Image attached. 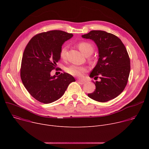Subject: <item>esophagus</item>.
Masks as SVG:
<instances>
[{
  "label": "esophagus",
  "mask_w": 149,
  "mask_h": 149,
  "mask_svg": "<svg viewBox=\"0 0 149 149\" xmlns=\"http://www.w3.org/2000/svg\"><path fill=\"white\" fill-rule=\"evenodd\" d=\"M77 81L78 83H79V84H84L85 83V81H84L81 80V79H78Z\"/></svg>",
  "instance_id": "34e87169"
}]
</instances>
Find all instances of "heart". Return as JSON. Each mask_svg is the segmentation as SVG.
I'll list each match as a JSON object with an SVG mask.
<instances>
[{
  "mask_svg": "<svg viewBox=\"0 0 149 149\" xmlns=\"http://www.w3.org/2000/svg\"><path fill=\"white\" fill-rule=\"evenodd\" d=\"M78 47L81 52L86 56H90L94 51V45L89 42L82 41L80 42L78 44ZM67 52V46L64 45L62 47L60 51V56L62 59H65ZM86 68L84 67H80L76 65H71L66 68V72L75 77H81L84 72L86 71Z\"/></svg>",
  "mask_w": 149,
  "mask_h": 149,
  "instance_id": "heart-1",
  "label": "heart"
}]
</instances>
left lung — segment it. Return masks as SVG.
<instances>
[{"label":"left lung","instance_id":"1","mask_svg":"<svg viewBox=\"0 0 149 149\" xmlns=\"http://www.w3.org/2000/svg\"><path fill=\"white\" fill-rule=\"evenodd\" d=\"M82 37L93 40L99 52L90 77L100 81L94 82L95 90L88 96L102 102L115 98L124 90L130 71V60L124 45L116 35L102 31H91Z\"/></svg>","mask_w":149,"mask_h":149}]
</instances>
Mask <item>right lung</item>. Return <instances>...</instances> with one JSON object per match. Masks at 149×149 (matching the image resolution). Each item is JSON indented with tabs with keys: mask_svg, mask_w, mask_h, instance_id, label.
<instances>
[{
	"mask_svg": "<svg viewBox=\"0 0 149 149\" xmlns=\"http://www.w3.org/2000/svg\"><path fill=\"white\" fill-rule=\"evenodd\" d=\"M73 35L54 30L35 35L24 50L21 62L20 78L29 93L38 101L49 104L60 98L69 84L75 81L69 74L51 76L60 59L63 42Z\"/></svg>",
	"mask_w": 149,
	"mask_h": 149,
	"instance_id": "obj_1",
	"label": "right lung"
}]
</instances>
